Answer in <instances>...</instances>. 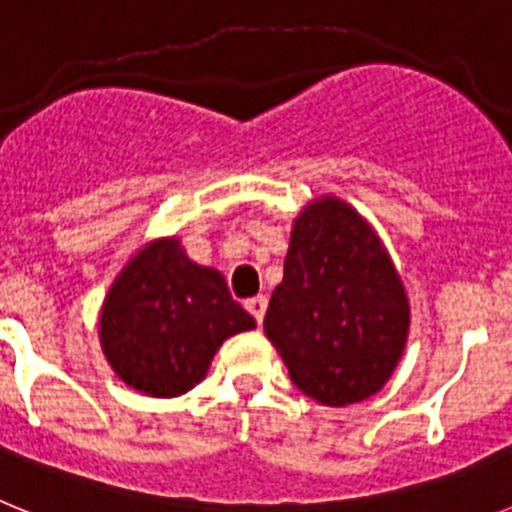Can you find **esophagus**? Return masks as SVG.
Wrapping results in <instances>:
<instances>
[{"mask_svg": "<svg viewBox=\"0 0 512 512\" xmlns=\"http://www.w3.org/2000/svg\"><path fill=\"white\" fill-rule=\"evenodd\" d=\"M266 305H269V300H266L264 295H256V297H251V300H246V310L251 312L253 318H256V323H261V320H264Z\"/></svg>", "mask_w": 512, "mask_h": 512, "instance_id": "34e87169", "label": "esophagus"}]
</instances>
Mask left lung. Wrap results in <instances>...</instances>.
Here are the masks:
<instances>
[{"label":"left lung","mask_w":512,"mask_h":512,"mask_svg":"<svg viewBox=\"0 0 512 512\" xmlns=\"http://www.w3.org/2000/svg\"><path fill=\"white\" fill-rule=\"evenodd\" d=\"M408 297L364 217L315 200L295 220L264 330L312 400L343 408L390 379L408 338Z\"/></svg>","instance_id":"1"}]
</instances>
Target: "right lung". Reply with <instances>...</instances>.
I'll return each mask as SVG.
<instances>
[{
    "mask_svg": "<svg viewBox=\"0 0 512 512\" xmlns=\"http://www.w3.org/2000/svg\"><path fill=\"white\" fill-rule=\"evenodd\" d=\"M256 328L223 274L197 266L176 238L148 243L112 284L99 336L122 382L176 397L205 377L225 338Z\"/></svg>",
    "mask_w": 512,
    "mask_h": 512,
    "instance_id": "right-lung-1",
    "label": "right lung"
}]
</instances>
